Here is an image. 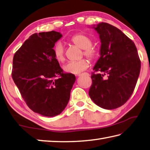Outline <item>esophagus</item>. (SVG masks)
I'll list each match as a JSON object with an SVG mask.
<instances>
[{"mask_svg":"<svg viewBox=\"0 0 150 150\" xmlns=\"http://www.w3.org/2000/svg\"><path fill=\"white\" fill-rule=\"evenodd\" d=\"M82 74H78L77 76H82ZM88 75H89V74H88Z\"/></svg>","mask_w":150,"mask_h":150,"instance_id":"obj_1","label":"esophagus"}]
</instances>
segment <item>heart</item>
Listing matches in <instances>:
<instances>
[{
  "instance_id": "obj_1",
  "label": "heart",
  "mask_w": 150,
  "mask_h": 150,
  "mask_svg": "<svg viewBox=\"0 0 150 150\" xmlns=\"http://www.w3.org/2000/svg\"><path fill=\"white\" fill-rule=\"evenodd\" d=\"M70 42L76 46L83 49V54L91 59L96 57V51L91 47V39L83 33H77L70 39ZM54 56L58 61L63 62L65 60L64 47L61 43H57L53 48ZM89 67V62L87 60L82 59L78 61H70L63 66V70L65 72L79 74Z\"/></svg>"
}]
</instances>
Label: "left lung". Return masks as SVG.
Here are the masks:
<instances>
[{"instance_id":"left-lung-1","label":"left lung","mask_w":150,"mask_h":150,"mask_svg":"<svg viewBox=\"0 0 150 150\" xmlns=\"http://www.w3.org/2000/svg\"><path fill=\"white\" fill-rule=\"evenodd\" d=\"M91 28L99 34L101 47L89 96L101 108L117 109L130 98L137 83L141 68L137 49L113 25L102 22Z\"/></svg>"}]
</instances>
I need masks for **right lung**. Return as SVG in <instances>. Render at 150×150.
Segmentation results:
<instances>
[{
  "instance_id": "right-lung-1",
  "label": "right lung",
  "mask_w": 150,
  "mask_h": 150,
  "mask_svg": "<svg viewBox=\"0 0 150 150\" xmlns=\"http://www.w3.org/2000/svg\"><path fill=\"white\" fill-rule=\"evenodd\" d=\"M62 37L54 31L34 33L13 58L15 84L28 106L45 117L57 116L64 111L76 81L72 74L62 72L54 56V44Z\"/></svg>"
}]
</instances>
